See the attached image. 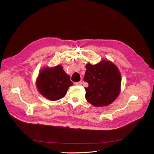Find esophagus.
I'll list each match as a JSON object with an SVG mask.
<instances>
[{"instance_id":"esophagus-1","label":"esophagus","mask_w":154,"mask_h":154,"mask_svg":"<svg viewBox=\"0 0 154 154\" xmlns=\"http://www.w3.org/2000/svg\"><path fill=\"white\" fill-rule=\"evenodd\" d=\"M75 85H81V84H82V81H79V82H76L75 83Z\"/></svg>"}]
</instances>
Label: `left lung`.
<instances>
[{"label": "left lung", "instance_id": "1", "mask_svg": "<svg viewBox=\"0 0 154 154\" xmlns=\"http://www.w3.org/2000/svg\"><path fill=\"white\" fill-rule=\"evenodd\" d=\"M84 81L89 85L85 97L96 107L106 106L114 102L121 91V76L116 65L103 60L96 65L88 63Z\"/></svg>", "mask_w": 154, "mask_h": 154}]
</instances>
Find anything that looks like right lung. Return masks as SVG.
<instances>
[{"label":"right lung","mask_w":154,"mask_h":154,"mask_svg":"<svg viewBox=\"0 0 154 154\" xmlns=\"http://www.w3.org/2000/svg\"><path fill=\"white\" fill-rule=\"evenodd\" d=\"M73 85L70 76L60 65L42 69L36 81L39 93L50 101H57L63 98L66 95L69 87Z\"/></svg>","instance_id":"obj_1"}]
</instances>
